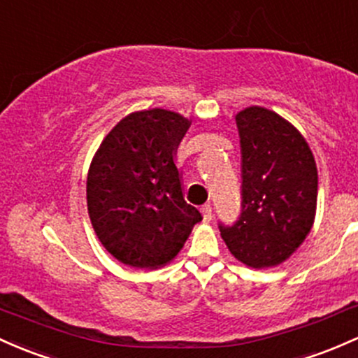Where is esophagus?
<instances>
[{"label": "esophagus", "instance_id": "esophagus-1", "mask_svg": "<svg viewBox=\"0 0 358 358\" xmlns=\"http://www.w3.org/2000/svg\"><path fill=\"white\" fill-rule=\"evenodd\" d=\"M201 213H203V220L205 222L211 220V217H213V211H211L210 203H206V205L201 206Z\"/></svg>", "mask_w": 358, "mask_h": 358}]
</instances>
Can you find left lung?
Masks as SVG:
<instances>
[{
    "label": "left lung",
    "mask_w": 358,
    "mask_h": 358,
    "mask_svg": "<svg viewBox=\"0 0 358 358\" xmlns=\"http://www.w3.org/2000/svg\"><path fill=\"white\" fill-rule=\"evenodd\" d=\"M241 138V215L218 224L227 248L251 268L283 263L314 224L317 169L303 136L264 107L236 116Z\"/></svg>",
    "instance_id": "obj_1"
}]
</instances>
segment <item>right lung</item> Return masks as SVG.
<instances>
[{
  "instance_id": "1",
  "label": "right lung",
  "mask_w": 358,
  "mask_h": 358,
  "mask_svg": "<svg viewBox=\"0 0 358 358\" xmlns=\"http://www.w3.org/2000/svg\"><path fill=\"white\" fill-rule=\"evenodd\" d=\"M191 122L165 109L126 116L103 138L87 178V205L117 261L155 270L174 259L201 213L187 205L174 155Z\"/></svg>"
}]
</instances>
